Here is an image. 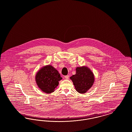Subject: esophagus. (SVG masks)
<instances>
[{
	"mask_svg": "<svg viewBox=\"0 0 132 132\" xmlns=\"http://www.w3.org/2000/svg\"><path fill=\"white\" fill-rule=\"evenodd\" d=\"M64 77H65V78H66V79H68L69 78V76H64Z\"/></svg>",
	"mask_w": 132,
	"mask_h": 132,
	"instance_id": "34e87169",
	"label": "esophagus"
}]
</instances>
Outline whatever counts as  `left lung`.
<instances>
[{"mask_svg":"<svg viewBox=\"0 0 132 132\" xmlns=\"http://www.w3.org/2000/svg\"><path fill=\"white\" fill-rule=\"evenodd\" d=\"M77 92L83 94L92 87L94 76L92 71L85 66L77 67L76 73L70 77Z\"/></svg>","mask_w":132,"mask_h":132,"instance_id":"left-lung-1","label":"left lung"}]
</instances>
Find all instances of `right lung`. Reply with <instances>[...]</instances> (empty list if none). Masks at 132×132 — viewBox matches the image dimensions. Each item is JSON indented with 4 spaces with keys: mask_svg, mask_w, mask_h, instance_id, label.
<instances>
[{
    "mask_svg": "<svg viewBox=\"0 0 132 132\" xmlns=\"http://www.w3.org/2000/svg\"><path fill=\"white\" fill-rule=\"evenodd\" d=\"M60 74L50 65L41 68L35 76L36 83L43 92L50 93L55 91L59 85V81L62 79Z\"/></svg>",
    "mask_w": 132,
    "mask_h": 132,
    "instance_id": "obj_1",
    "label": "right lung"
}]
</instances>
